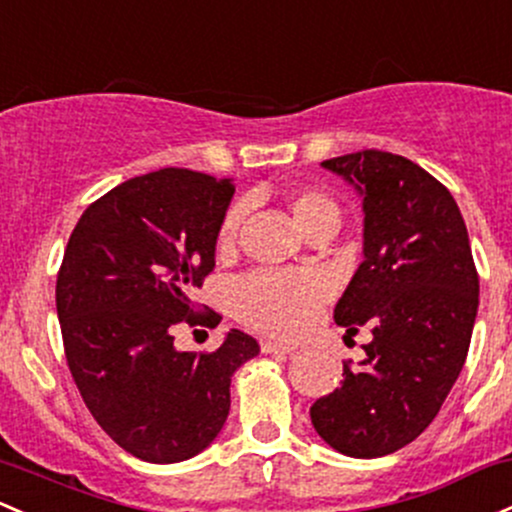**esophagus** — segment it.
Segmentation results:
<instances>
[{"label":"esophagus","mask_w":512,"mask_h":512,"mask_svg":"<svg viewBox=\"0 0 512 512\" xmlns=\"http://www.w3.org/2000/svg\"><path fill=\"white\" fill-rule=\"evenodd\" d=\"M294 350L296 345H289V342H277V340L262 342V352H265V355H291Z\"/></svg>","instance_id":"1"}]
</instances>
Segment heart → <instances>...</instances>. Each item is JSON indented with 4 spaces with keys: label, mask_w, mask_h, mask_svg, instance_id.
Instances as JSON below:
<instances>
[{
    "label": "heart",
    "mask_w": 512,
    "mask_h": 512,
    "mask_svg": "<svg viewBox=\"0 0 512 512\" xmlns=\"http://www.w3.org/2000/svg\"><path fill=\"white\" fill-rule=\"evenodd\" d=\"M286 209L306 235L323 228L335 230L340 223L338 201L316 187L291 189L286 194ZM238 228L240 209H230L218 228V250L228 252L235 245ZM325 294L328 286L316 272L257 269L230 286V311L250 328L279 338H294L308 328Z\"/></svg>",
    "instance_id": "heart-1"
}]
</instances>
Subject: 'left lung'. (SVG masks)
Returning <instances> with one entry per match:
<instances>
[{
	"label": "left lung",
	"instance_id": "1",
	"mask_svg": "<svg viewBox=\"0 0 512 512\" xmlns=\"http://www.w3.org/2000/svg\"><path fill=\"white\" fill-rule=\"evenodd\" d=\"M362 196L364 260L335 323L372 330L362 362L311 406L330 447L374 459L413 442L440 413L464 367L479 308V274L457 201L401 155L362 150L320 162Z\"/></svg>",
	"mask_w": 512,
	"mask_h": 512
}]
</instances>
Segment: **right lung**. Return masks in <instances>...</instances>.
I'll use <instances>...</instances> for the list:
<instances>
[{"mask_svg": "<svg viewBox=\"0 0 512 512\" xmlns=\"http://www.w3.org/2000/svg\"><path fill=\"white\" fill-rule=\"evenodd\" d=\"M233 182L165 167L87 206L55 284L67 367L101 430L153 464L192 459L230 411V376L260 352L230 330L213 352H179L182 323L218 325L194 291L216 267Z\"/></svg>", "mask_w": 512, "mask_h": 512, "instance_id": "right-lung-1", "label": "right lung"}]
</instances>
